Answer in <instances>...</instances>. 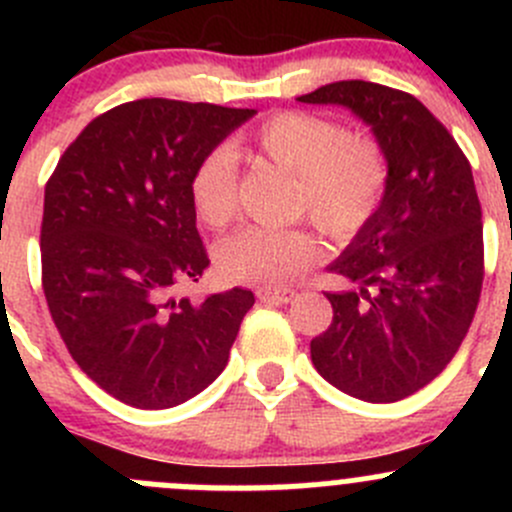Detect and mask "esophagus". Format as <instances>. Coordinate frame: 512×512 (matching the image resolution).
Listing matches in <instances>:
<instances>
[{"mask_svg":"<svg viewBox=\"0 0 512 512\" xmlns=\"http://www.w3.org/2000/svg\"><path fill=\"white\" fill-rule=\"evenodd\" d=\"M294 294H297L294 289H260L257 299L265 304H287Z\"/></svg>","mask_w":512,"mask_h":512,"instance_id":"1","label":"esophagus"}]
</instances>
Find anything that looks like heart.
I'll return each mask as SVG.
<instances>
[{"label": "heart", "mask_w": 512, "mask_h": 512, "mask_svg": "<svg viewBox=\"0 0 512 512\" xmlns=\"http://www.w3.org/2000/svg\"><path fill=\"white\" fill-rule=\"evenodd\" d=\"M257 153L294 175L292 215L309 218L332 240L359 237L384 205L391 183L386 148L312 111H277L252 133ZM190 203L203 225L223 230L237 210V160L215 146L190 173ZM322 242L304 227H242L215 250V265L237 285L280 287L322 260Z\"/></svg>", "instance_id": "obj_1"}]
</instances>
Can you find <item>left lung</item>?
<instances>
[{
    "label": "left lung",
    "instance_id": "obj_1",
    "mask_svg": "<svg viewBox=\"0 0 512 512\" xmlns=\"http://www.w3.org/2000/svg\"><path fill=\"white\" fill-rule=\"evenodd\" d=\"M297 101L352 108L391 165L379 215L329 265L352 289L327 292L334 317L309 344L312 361L356 399H406L446 369L476 317L485 267L471 163L406 91L337 81Z\"/></svg>",
    "mask_w": 512,
    "mask_h": 512
}]
</instances>
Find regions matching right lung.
<instances>
[{
	"mask_svg": "<svg viewBox=\"0 0 512 512\" xmlns=\"http://www.w3.org/2000/svg\"><path fill=\"white\" fill-rule=\"evenodd\" d=\"M252 108L141 98L96 116L46 180L41 285L71 359L106 394L170 409L213 384L255 304L232 287L173 297L210 257L190 173Z\"/></svg>",
	"mask_w": 512,
	"mask_h": 512,
	"instance_id": "add662e5",
	"label": "right lung"
}]
</instances>
